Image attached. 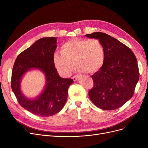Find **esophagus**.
I'll return each mask as SVG.
<instances>
[{
	"label": "esophagus",
	"instance_id": "esophagus-1",
	"mask_svg": "<svg viewBox=\"0 0 148 148\" xmlns=\"http://www.w3.org/2000/svg\"><path fill=\"white\" fill-rule=\"evenodd\" d=\"M81 76V75H75V76H74L73 77V80L74 81V82H75V81H77V80H78L79 78H80V77Z\"/></svg>",
	"mask_w": 148,
	"mask_h": 148
}]
</instances>
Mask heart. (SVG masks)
<instances>
[{
  "mask_svg": "<svg viewBox=\"0 0 148 148\" xmlns=\"http://www.w3.org/2000/svg\"><path fill=\"white\" fill-rule=\"evenodd\" d=\"M105 58L104 47L96 39H72L62 46L60 53L55 52L53 56L54 66L64 77L71 75L75 63L81 72H97L103 66Z\"/></svg>",
  "mask_w": 148,
  "mask_h": 148,
  "instance_id": "obj_1",
  "label": "heart"
}]
</instances>
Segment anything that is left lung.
I'll list each match as a JSON object with an SVG mask.
<instances>
[{"label": "left lung", "instance_id": "obj_1", "mask_svg": "<svg viewBox=\"0 0 148 148\" xmlns=\"http://www.w3.org/2000/svg\"><path fill=\"white\" fill-rule=\"evenodd\" d=\"M97 39L106 51L103 66L91 77L94 87L89 97L97 107L113 110L122 106L134 94L139 79L137 59L127 45L103 32L85 35Z\"/></svg>", "mask_w": 148, "mask_h": 148}]
</instances>
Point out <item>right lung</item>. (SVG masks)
Wrapping results in <instances>:
<instances>
[{"instance_id": "obj_1", "label": "right lung", "mask_w": 148, "mask_h": 148, "mask_svg": "<svg viewBox=\"0 0 148 148\" xmlns=\"http://www.w3.org/2000/svg\"><path fill=\"white\" fill-rule=\"evenodd\" d=\"M57 47L56 37H45L35 41L17 56L12 68L11 88L21 107L41 117H48L59 112L68 97L71 79L62 78L54 66L53 56ZM41 71L46 84L41 94L31 99L22 94L21 82L23 77L32 70Z\"/></svg>"}]
</instances>
